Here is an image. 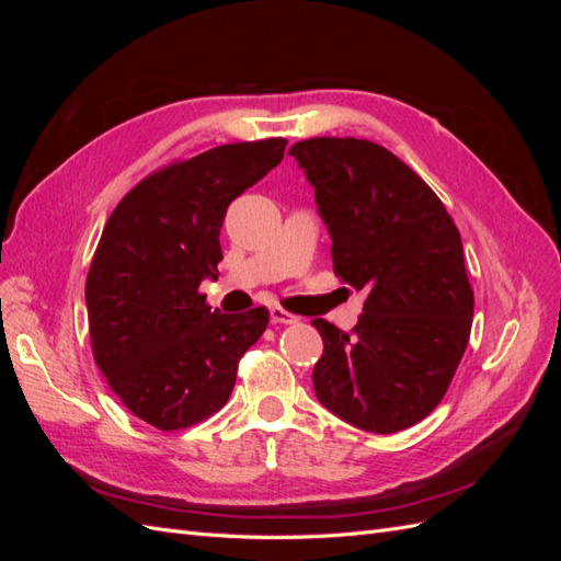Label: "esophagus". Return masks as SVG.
<instances>
[{
    "label": "esophagus",
    "mask_w": 561,
    "mask_h": 561,
    "mask_svg": "<svg viewBox=\"0 0 561 561\" xmlns=\"http://www.w3.org/2000/svg\"><path fill=\"white\" fill-rule=\"evenodd\" d=\"M268 316H271V322H278V325H295V322L299 320L297 316H293V313H287L285 309H280V307H274L268 311Z\"/></svg>",
    "instance_id": "esophagus-1"
}]
</instances>
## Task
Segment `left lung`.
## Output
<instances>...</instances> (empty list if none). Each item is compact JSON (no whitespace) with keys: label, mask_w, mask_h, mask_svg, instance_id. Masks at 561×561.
<instances>
[{"label":"left lung","mask_w":561,"mask_h":561,"mask_svg":"<svg viewBox=\"0 0 561 561\" xmlns=\"http://www.w3.org/2000/svg\"><path fill=\"white\" fill-rule=\"evenodd\" d=\"M290 157L316 190L334 274L367 293L351 334L313 318L325 344L316 396L363 431L410 428L445 398L468 346L461 233L431 186L377 142L311 138Z\"/></svg>","instance_id":"8db88e82"}]
</instances>
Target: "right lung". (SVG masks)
Wrapping results in <instances>:
<instances>
[{
  "label": "right lung",
  "mask_w": 561,
  "mask_h": 561,
  "mask_svg": "<svg viewBox=\"0 0 561 561\" xmlns=\"http://www.w3.org/2000/svg\"><path fill=\"white\" fill-rule=\"evenodd\" d=\"M287 140L233 142L173 161L118 201L87 278L95 365L128 410L180 431L227 404L264 307L219 313L198 293L217 278L229 203L283 161Z\"/></svg>",
  "instance_id": "right-lung-1"
}]
</instances>
